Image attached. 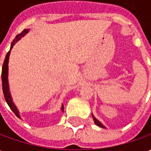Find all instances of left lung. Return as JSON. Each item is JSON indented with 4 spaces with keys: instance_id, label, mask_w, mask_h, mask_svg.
<instances>
[{
    "instance_id": "obj_1",
    "label": "left lung",
    "mask_w": 151,
    "mask_h": 151,
    "mask_svg": "<svg viewBox=\"0 0 151 151\" xmlns=\"http://www.w3.org/2000/svg\"><path fill=\"white\" fill-rule=\"evenodd\" d=\"M92 116H93V119H94V121H95V124H97L98 126L101 127V128H105V127L104 126L103 124H102V123H100V122H99V120H97L96 118H95V117H94V116H93V115H92Z\"/></svg>"
}]
</instances>
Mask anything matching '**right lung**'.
Listing matches in <instances>:
<instances>
[{
	"label": "right lung",
	"mask_w": 151,
	"mask_h": 151,
	"mask_svg": "<svg viewBox=\"0 0 151 151\" xmlns=\"http://www.w3.org/2000/svg\"><path fill=\"white\" fill-rule=\"evenodd\" d=\"M28 29H24L23 31H22L20 34H18V35H16V37L13 42L11 43V46H10V49L9 51L6 56H5V60H4V63H3V66H2V72H1V81H2V90H3V93H4V97H5V99L6 103L8 104V105L9 106V108L11 109L12 111L14 112V114L18 117L20 118V115H19V112L18 111V108H16V106L14 105V104L13 103L11 99V95H10V93H9V83H8V63H9V54H10V51L13 48V47L15 44V43L20 40L22 36H24L25 35L28 33ZM61 110H64V107L62 106L61 108Z\"/></svg>",
	"instance_id": "right-lung-1"
}]
</instances>
